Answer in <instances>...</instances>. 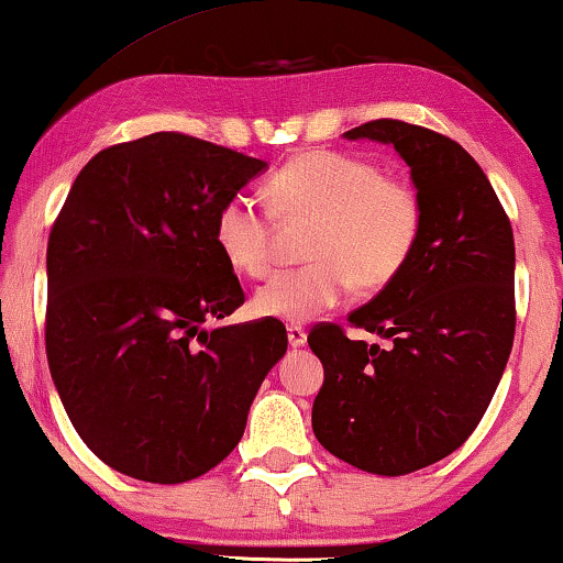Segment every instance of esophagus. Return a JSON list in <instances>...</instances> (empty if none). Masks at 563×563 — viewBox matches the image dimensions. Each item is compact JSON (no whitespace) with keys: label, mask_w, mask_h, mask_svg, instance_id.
I'll return each instance as SVG.
<instances>
[{"label":"esophagus","mask_w":563,"mask_h":563,"mask_svg":"<svg viewBox=\"0 0 563 563\" xmlns=\"http://www.w3.org/2000/svg\"><path fill=\"white\" fill-rule=\"evenodd\" d=\"M287 338H289L291 349H302V345L307 343V330L299 328V325H289L287 328Z\"/></svg>","instance_id":"34e87169"}]
</instances>
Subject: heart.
<instances>
[{"label": "heart", "instance_id": "obj_1", "mask_svg": "<svg viewBox=\"0 0 563 563\" xmlns=\"http://www.w3.org/2000/svg\"><path fill=\"white\" fill-rule=\"evenodd\" d=\"M268 207L284 222H312L310 264L274 274L253 297L264 318L307 322L358 291H379L410 264L422 233V205L410 184L387 179L364 158L310 151L266 184ZM214 243L235 272L272 266V222L256 199L235 195L218 210Z\"/></svg>", "mask_w": 563, "mask_h": 563}]
</instances>
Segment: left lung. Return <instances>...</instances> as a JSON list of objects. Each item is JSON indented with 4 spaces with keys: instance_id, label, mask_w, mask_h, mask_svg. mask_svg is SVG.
<instances>
[{
    "instance_id": "1",
    "label": "left lung",
    "mask_w": 563,
    "mask_h": 563,
    "mask_svg": "<svg viewBox=\"0 0 563 563\" xmlns=\"http://www.w3.org/2000/svg\"><path fill=\"white\" fill-rule=\"evenodd\" d=\"M345 141L391 145L410 166L422 233L410 264L353 328L307 335L325 382L312 405L314 438L345 464L399 476L459 449L495 397L515 335V241L482 166L456 141L399 120H374Z\"/></svg>"
}]
</instances>
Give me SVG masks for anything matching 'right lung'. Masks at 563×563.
I'll list each match as a JSON object with an SVG mask.
<instances>
[{"label": "right lung", "mask_w": 563, "mask_h": 563, "mask_svg": "<svg viewBox=\"0 0 563 563\" xmlns=\"http://www.w3.org/2000/svg\"><path fill=\"white\" fill-rule=\"evenodd\" d=\"M266 168L153 133L76 176L48 238L45 351L68 420L114 472L153 484L210 472L287 353L279 320L205 328L245 299L214 218Z\"/></svg>", "instance_id": "obj_1"}]
</instances>
